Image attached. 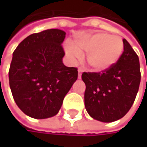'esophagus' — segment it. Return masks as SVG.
Wrapping results in <instances>:
<instances>
[{"label":"esophagus","mask_w":147,"mask_h":147,"mask_svg":"<svg viewBox=\"0 0 147 147\" xmlns=\"http://www.w3.org/2000/svg\"><path fill=\"white\" fill-rule=\"evenodd\" d=\"M82 71H83V70H82V68H79V69H78V78H79V79L82 77Z\"/></svg>","instance_id":"esophagus-1"}]
</instances>
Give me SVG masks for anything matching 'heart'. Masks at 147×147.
I'll return each instance as SVG.
<instances>
[{"label":"heart","mask_w":147,"mask_h":147,"mask_svg":"<svg viewBox=\"0 0 147 147\" xmlns=\"http://www.w3.org/2000/svg\"><path fill=\"white\" fill-rule=\"evenodd\" d=\"M65 52L72 59L87 53L86 62L94 71H104L112 67L123 52V41L120 36L107 33L89 34L74 42L65 45Z\"/></svg>","instance_id":"1"}]
</instances>
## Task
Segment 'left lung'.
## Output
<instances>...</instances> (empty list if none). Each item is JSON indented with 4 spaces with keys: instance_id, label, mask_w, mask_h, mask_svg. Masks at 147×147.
<instances>
[{
    "instance_id": "1",
    "label": "left lung",
    "mask_w": 147,
    "mask_h": 147,
    "mask_svg": "<svg viewBox=\"0 0 147 147\" xmlns=\"http://www.w3.org/2000/svg\"><path fill=\"white\" fill-rule=\"evenodd\" d=\"M119 60L102 72H83L85 108L91 117L111 123L124 117L135 100L140 82L139 57L123 39Z\"/></svg>"
}]
</instances>
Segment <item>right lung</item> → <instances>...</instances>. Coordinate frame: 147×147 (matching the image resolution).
Masks as SVG:
<instances>
[{
    "instance_id": "right-lung-1",
    "label": "right lung",
    "mask_w": 147,
    "mask_h": 147,
    "mask_svg": "<svg viewBox=\"0 0 147 147\" xmlns=\"http://www.w3.org/2000/svg\"><path fill=\"white\" fill-rule=\"evenodd\" d=\"M65 37L64 30H46L27 36L13 53L10 88L17 105L30 117L55 116L77 79V69L62 61Z\"/></svg>"
}]
</instances>
